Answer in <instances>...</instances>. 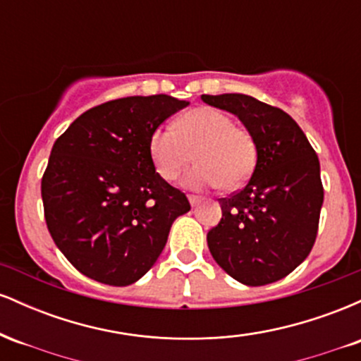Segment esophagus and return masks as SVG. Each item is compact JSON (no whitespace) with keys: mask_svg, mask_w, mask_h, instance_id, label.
<instances>
[{"mask_svg":"<svg viewBox=\"0 0 361 361\" xmlns=\"http://www.w3.org/2000/svg\"><path fill=\"white\" fill-rule=\"evenodd\" d=\"M188 202H190V205H192V207H197L198 202H200V198L195 197V195H188Z\"/></svg>","mask_w":361,"mask_h":361,"instance_id":"34e87169","label":"esophagus"}]
</instances>
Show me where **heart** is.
<instances>
[{
	"mask_svg": "<svg viewBox=\"0 0 361 361\" xmlns=\"http://www.w3.org/2000/svg\"><path fill=\"white\" fill-rule=\"evenodd\" d=\"M149 154L156 171L166 181L176 180L190 161H197L185 178L192 190L235 188L251 175L256 146L246 128L231 115L202 106L186 111L175 127H157L149 139Z\"/></svg>",
	"mask_w": 361,
	"mask_h": 361,
	"instance_id": "obj_1",
	"label": "heart"
}]
</instances>
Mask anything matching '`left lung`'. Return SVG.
<instances>
[{"instance_id":"left-lung-1","label":"left lung","mask_w":361,"mask_h":361,"mask_svg":"<svg viewBox=\"0 0 361 361\" xmlns=\"http://www.w3.org/2000/svg\"><path fill=\"white\" fill-rule=\"evenodd\" d=\"M234 114L256 146L247 183L219 198L222 219L207 234L214 259L234 280L259 287L283 279L316 243L324 188L316 151L297 122L247 94H202Z\"/></svg>"}]
</instances>
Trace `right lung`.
Masks as SVG:
<instances>
[{
    "label": "right lung",
    "mask_w": 361,
    "mask_h": 361,
    "mask_svg": "<svg viewBox=\"0 0 361 361\" xmlns=\"http://www.w3.org/2000/svg\"><path fill=\"white\" fill-rule=\"evenodd\" d=\"M188 106L168 94L93 106L57 137L42 176L47 229L69 263L115 287L151 270L186 195L156 173L149 139Z\"/></svg>",
    "instance_id": "obj_1"
}]
</instances>
